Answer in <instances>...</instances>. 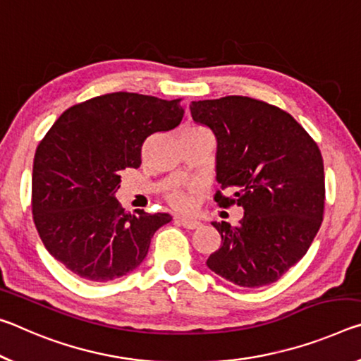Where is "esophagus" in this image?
Listing matches in <instances>:
<instances>
[{
  "instance_id": "esophagus-1",
  "label": "esophagus",
  "mask_w": 361,
  "mask_h": 361,
  "mask_svg": "<svg viewBox=\"0 0 361 361\" xmlns=\"http://www.w3.org/2000/svg\"><path fill=\"white\" fill-rule=\"evenodd\" d=\"M179 222H180V226L187 230H193V228H198L200 226H202V222L193 221V219H180Z\"/></svg>"
}]
</instances>
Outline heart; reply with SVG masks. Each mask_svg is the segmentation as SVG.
Wrapping results in <instances>:
<instances>
[{
	"instance_id": "b5f03b06",
	"label": "heart",
	"mask_w": 361,
	"mask_h": 361,
	"mask_svg": "<svg viewBox=\"0 0 361 361\" xmlns=\"http://www.w3.org/2000/svg\"><path fill=\"white\" fill-rule=\"evenodd\" d=\"M168 203L173 206L176 211L188 212L193 208L195 203V187L174 188L173 192L168 193Z\"/></svg>"
}]
</instances>
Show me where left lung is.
I'll return each mask as SVG.
<instances>
[{
  "instance_id": "obj_1",
  "label": "left lung",
  "mask_w": 361,
  "mask_h": 361,
  "mask_svg": "<svg viewBox=\"0 0 361 361\" xmlns=\"http://www.w3.org/2000/svg\"><path fill=\"white\" fill-rule=\"evenodd\" d=\"M193 121L217 140L222 208L245 209L238 227L212 222L222 243L206 265L243 288H261L305 256L323 221L324 169L305 129L275 105L245 96L192 102Z\"/></svg>"
}]
</instances>
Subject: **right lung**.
Returning <instances> with one entry per match:
<instances>
[{
    "mask_svg": "<svg viewBox=\"0 0 361 361\" xmlns=\"http://www.w3.org/2000/svg\"><path fill=\"white\" fill-rule=\"evenodd\" d=\"M180 99L111 92L76 104L39 142L33 159L32 212L46 250L90 281L137 269L166 212H128L115 198L120 173L139 168L147 137L182 121Z\"/></svg>",
    "mask_w": 361,
    "mask_h": 361,
    "instance_id": "obj_1",
    "label": "right lung"
}]
</instances>
